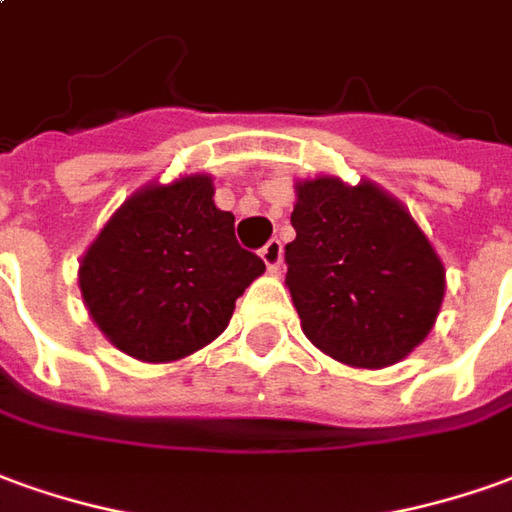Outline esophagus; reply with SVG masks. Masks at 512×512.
<instances>
[{
  "mask_svg": "<svg viewBox=\"0 0 512 512\" xmlns=\"http://www.w3.org/2000/svg\"><path fill=\"white\" fill-rule=\"evenodd\" d=\"M260 257H263V263H266L271 271H277L282 263V241H277V238H271L263 249H260Z\"/></svg>",
  "mask_w": 512,
  "mask_h": 512,
  "instance_id": "34e87169",
  "label": "esophagus"
}]
</instances>
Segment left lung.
Segmentation results:
<instances>
[{
    "label": "left lung",
    "instance_id": "left-lung-1",
    "mask_svg": "<svg viewBox=\"0 0 512 512\" xmlns=\"http://www.w3.org/2000/svg\"><path fill=\"white\" fill-rule=\"evenodd\" d=\"M291 224L285 282L321 352L382 368L427 338L443 302V266L396 199L371 182L349 188L318 177L296 185Z\"/></svg>",
    "mask_w": 512,
    "mask_h": 512
}]
</instances>
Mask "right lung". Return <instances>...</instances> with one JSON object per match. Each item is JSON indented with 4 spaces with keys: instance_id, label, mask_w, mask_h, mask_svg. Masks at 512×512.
Listing matches in <instances>:
<instances>
[{
    "instance_id": "1",
    "label": "right lung",
    "mask_w": 512,
    "mask_h": 512,
    "mask_svg": "<svg viewBox=\"0 0 512 512\" xmlns=\"http://www.w3.org/2000/svg\"><path fill=\"white\" fill-rule=\"evenodd\" d=\"M266 271L213 205L205 174L149 185L107 221L80 266V291L107 341L146 363L180 360L224 332L235 299Z\"/></svg>"
}]
</instances>
